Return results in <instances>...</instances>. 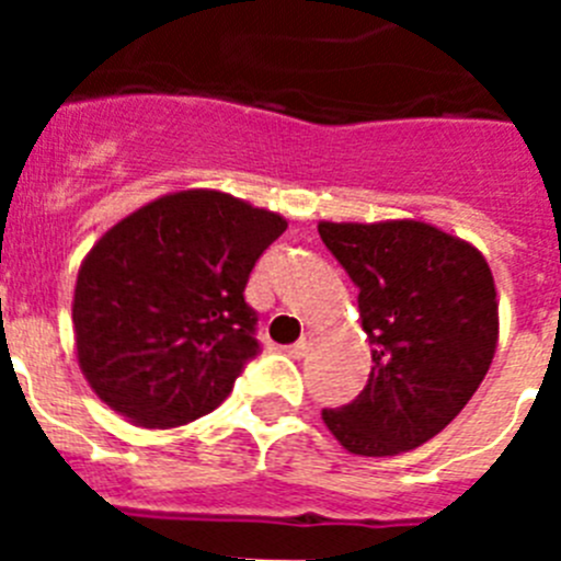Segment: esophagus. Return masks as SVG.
Masks as SVG:
<instances>
[{
	"label": "esophagus",
	"mask_w": 561,
	"mask_h": 561,
	"mask_svg": "<svg viewBox=\"0 0 561 561\" xmlns=\"http://www.w3.org/2000/svg\"><path fill=\"white\" fill-rule=\"evenodd\" d=\"M311 342H314V334H309V331H306V334L300 336V340H297L295 345H289V356H295V359L306 356V351L311 348Z\"/></svg>",
	"instance_id": "obj_1"
}]
</instances>
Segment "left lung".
<instances>
[{
    "label": "left lung",
    "mask_w": 561,
    "mask_h": 561,
    "mask_svg": "<svg viewBox=\"0 0 561 561\" xmlns=\"http://www.w3.org/2000/svg\"><path fill=\"white\" fill-rule=\"evenodd\" d=\"M323 244L359 286L370 342L368 385L323 410L354 455L385 458L427 444L466 408L497 351V291L478 247L427 221H320Z\"/></svg>",
    "instance_id": "1"
}]
</instances>
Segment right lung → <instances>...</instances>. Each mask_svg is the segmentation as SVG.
<instances>
[{"mask_svg": "<svg viewBox=\"0 0 561 561\" xmlns=\"http://www.w3.org/2000/svg\"><path fill=\"white\" fill-rule=\"evenodd\" d=\"M284 230L277 213L196 187L103 232L72 297L78 365L98 399L148 430L219 408L257 356L244 289Z\"/></svg>", "mask_w": 561, "mask_h": 561, "instance_id": "add662e5", "label": "right lung"}]
</instances>
